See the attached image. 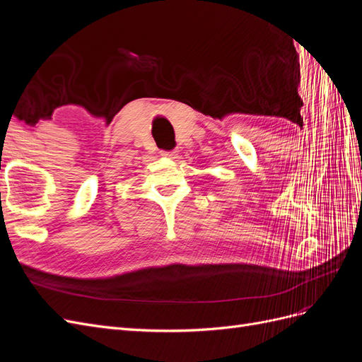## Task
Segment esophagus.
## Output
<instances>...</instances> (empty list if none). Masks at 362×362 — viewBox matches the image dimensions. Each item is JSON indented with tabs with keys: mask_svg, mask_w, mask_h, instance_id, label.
Wrapping results in <instances>:
<instances>
[{
	"mask_svg": "<svg viewBox=\"0 0 362 362\" xmlns=\"http://www.w3.org/2000/svg\"><path fill=\"white\" fill-rule=\"evenodd\" d=\"M161 156H164V157H168V158H177L178 157V151L177 149H173V151H164V152H161Z\"/></svg>",
	"mask_w": 362,
	"mask_h": 362,
	"instance_id": "obj_1",
	"label": "esophagus"
}]
</instances>
